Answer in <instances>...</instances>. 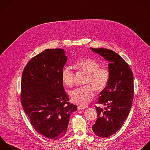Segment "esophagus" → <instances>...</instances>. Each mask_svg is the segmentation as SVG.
<instances>
[{
	"label": "esophagus",
	"mask_w": 150,
	"mask_h": 150,
	"mask_svg": "<svg viewBox=\"0 0 150 150\" xmlns=\"http://www.w3.org/2000/svg\"><path fill=\"white\" fill-rule=\"evenodd\" d=\"M86 108L85 107H83V106H78V109L79 110H83Z\"/></svg>",
	"instance_id": "esophagus-1"
}]
</instances>
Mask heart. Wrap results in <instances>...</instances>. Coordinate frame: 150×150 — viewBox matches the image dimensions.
<instances>
[{
  "label": "heart",
  "mask_w": 150,
  "mask_h": 150,
  "mask_svg": "<svg viewBox=\"0 0 150 150\" xmlns=\"http://www.w3.org/2000/svg\"><path fill=\"white\" fill-rule=\"evenodd\" d=\"M75 67L87 75L85 83L89 85L71 91L70 96L71 101L74 103L83 106L89 104L93 96L91 86L98 91L104 89L108 82L110 73L107 68L99 67V64L91 58H85L78 61ZM62 79L63 82L68 86L72 84L73 72L70 67H66L63 69Z\"/></svg>",
  "instance_id": "1"
}]
</instances>
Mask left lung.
Masks as SVG:
<instances>
[{"label":"left lung","mask_w":150,"mask_h":150,"mask_svg":"<svg viewBox=\"0 0 150 150\" xmlns=\"http://www.w3.org/2000/svg\"><path fill=\"white\" fill-rule=\"evenodd\" d=\"M90 49L109 62V81L97 102L105 107H96L97 120L92 126L96 135L108 137L120 129L129 113L134 97L133 74L128 64L114 51Z\"/></svg>","instance_id":"left-lung-1"}]
</instances>
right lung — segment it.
I'll list each match as a JSON object with an SVG mask.
<instances>
[{
  "label": "right lung",
  "mask_w": 150,
  "mask_h": 150,
  "mask_svg": "<svg viewBox=\"0 0 150 150\" xmlns=\"http://www.w3.org/2000/svg\"><path fill=\"white\" fill-rule=\"evenodd\" d=\"M68 60L62 49H46L28 63L21 81V101L35 129L57 140L67 132L77 107L68 103L62 79Z\"/></svg>",
  "instance_id": "add662e5"
}]
</instances>
